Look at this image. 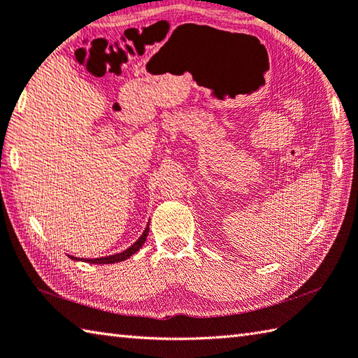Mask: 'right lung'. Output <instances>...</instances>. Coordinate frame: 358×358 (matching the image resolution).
Masks as SVG:
<instances>
[{
  "label": "right lung",
  "instance_id": "1",
  "mask_svg": "<svg viewBox=\"0 0 358 358\" xmlns=\"http://www.w3.org/2000/svg\"><path fill=\"white\" fill-rule=\"evenodd\" d=\"M147 236H149V223H147V227L144 229V233L141 234V237L129 247L122 253H116V255H111V256H105V257H97V259H79V257H74V256H69L73 259V261H83V262H88V264H116V262H121L125 261V259H129L130 256H133L136 253V251L143 247Z\"/></svg>",
  "mask_w": 358,
  "mask_h": 358
}]
</instances>
